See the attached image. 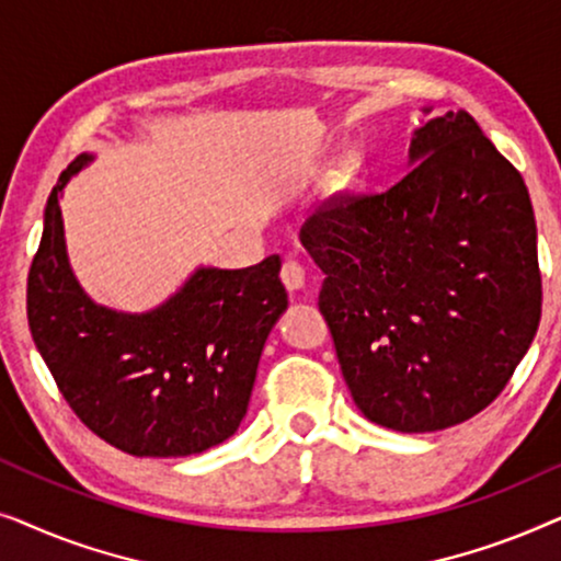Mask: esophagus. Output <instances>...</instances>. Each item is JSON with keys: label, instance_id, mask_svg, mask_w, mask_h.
I'll use <instances>...</instances> for the list:
<instances>
[{"label": "esophagus", "instance_id": "obj_1", "mask_svg": "<svg viewBox=\"0 0 561 561\" xmlns=\"http://www.w3.org/2000/svg\"><path fill=\"white\" fill-rule=\"evenodd\" d=\"M280 280L288 290H301L306 286V267L298 260H286L280 267Z\"/></svg>", "mask_w": 561, "mask_h": 561}]
</instances>
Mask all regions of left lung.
<instances>
[{
  "label": "left lung",
  "instance_id": "8db88e82",
  "mask_svg": "<svg viewBox=\"0 0 561 561\" xmlns=\"http://www.w3.org/2000/svg\"><path fill=\"white\" fill-rule=\"evenodd\" d=\"M301 242L327 275L319 311L344 382L393 432L488 409L539 329L531 198L467 112L419 127L401 181L329 198Z\"/></svg>",
  "mask_w": 561,
  "mask_h": 561
}]
</instances>
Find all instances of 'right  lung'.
<instances>
[{"mask_svg": "<svg viewBox=\"0 0 561 561\" xmlns=\"http://www.w3.org/2000/svg\"><path fill=\"white\" fill-rule=\"evenodd\" d=\"M60 173L27 275L35 347L81 424L133 457H188L229 439L248 413L260 352L288 306L280 257L242 271L202 267L148 313L96 306L66 257Z\"/></svg>", "mask_w": 561, "mask_h": 561, "instance_id": "add662e5", "label": "right lung"}]
</instances>
